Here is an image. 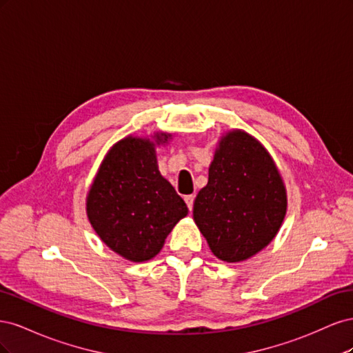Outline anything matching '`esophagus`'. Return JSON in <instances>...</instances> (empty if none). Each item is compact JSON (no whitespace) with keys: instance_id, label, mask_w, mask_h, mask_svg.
I'll return each instance as SVG.
<instances>
[{"instance_id":"obj_1","label":"esophagus","mask_w":353,"mask_h":353,"mask_svg":"<svg viewBox=\"0 0 353 353\" xmlns=\"http://www.w3.org/2000/svg\"><path fill=\"white\" fill-rule=\"evenodd\" d=\"M184 200H185V203H187V206H188V209L191 210L193 209V203H194V196L193 194H188V196H185L184 197Z\"/></svg>"}]
</instances>
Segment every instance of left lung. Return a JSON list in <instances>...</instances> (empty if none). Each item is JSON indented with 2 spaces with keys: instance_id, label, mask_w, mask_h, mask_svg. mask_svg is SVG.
<instances>
[{
  "instance_id": "8db88e82",
  "label": "left lung",
  "mask_w": 353,
  "mask_h": 353,
  "mask_svg": "<svg viewBox=\"0 0 353 353\" xmlns=\"http://www.w3.org/2000/svg\"><path fill=\"white\" fill-rule=\"evenodd\" d=\"M285 212V185L270 152L243 130L223 134L193 208L212 253L223 262L250 259L274 240Z\"/></svg>"
}]
</instances>
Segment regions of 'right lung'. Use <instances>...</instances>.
Returning a JSON list of instances; mask_svg holds the SVG:
<instances>
[{"instance_id": "add662e5", "label": "right lung", "mask_w": 353, "mask_h": 353, "mask_svg": "<svg viewBox=\"0 0 353 353\" xmlns=\"http://www.w3.org/2000/svg\"><path fill=\"white\" fill-rule=\"evenodd\" d=\"M172 134L128 135L110 147L87 194V216L101 241L131 262L153 259L188 215L185 201L157 165L156 147Z\"/></svg>"}]
</instances>
